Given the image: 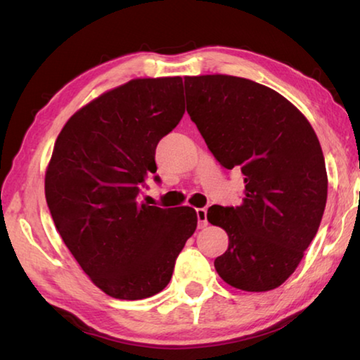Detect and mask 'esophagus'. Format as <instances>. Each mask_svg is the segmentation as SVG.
Returning a JSON list of instances; mask_svg holds the SVG:
<instances>
[{
	"label": "esophagus",
	"instance_id": "esophagus-1",
	"mask_svg": "<svg viewBox=\"0 0 360 360\" xmlns=\"http://www.w3.org/2000/svg\"><path fill=\"white\" fill-rule=\"evenodd\" d=\"M206 214H208V210L206 208H198L197 210V219H198V227L203 229L208 225V217H206Z\"/></svg>",
	"mask_w": 360,
	"mask_h": 360
}]
</instances>
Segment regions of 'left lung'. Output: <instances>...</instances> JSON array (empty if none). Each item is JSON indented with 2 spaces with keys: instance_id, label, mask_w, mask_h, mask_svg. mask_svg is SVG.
Returning <instances> with one entry per match:
<instances>
[{
  "instance_id": "8db88e82",
  "label": "left lung",
  "mask_w": 360,
  "mask_h": 360,
  "mask_svg": "<svg viewBox=\"0 0 360 360\" xmlns=\"http://www.w3.org/2000/svg\"><path fill=\"white\" fill-rule=\"evenodd\" d=\"M187 112L224 168L245 174L240 206L208 210L229 235L214 260L225 283L248 292L281 285L318 233L327 202L324 154L290 101L245 77H184Z\"/></svg>"
}]
</instances>
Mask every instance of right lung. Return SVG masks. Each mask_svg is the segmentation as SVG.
Instances as JSON below:
<instances>
[{
  "label": "right lung",
  "instance_id": "right-lung-1",
  "mask_svg": "<svg viewBox=\"0 0 360 360\" xmlns=\"http://www.w3.org/2000/svg\"><path fill=\"white\" fill-rule=\"evenodd\" d=\"M184 111L181 77L133 79L79 109L56 141L46 173L53 224L85 275L114 298L141 300L165 289L197 229L188 206L138 202L157 172L158 141Z\"/></svg>",
  "mask_w": 360,
  "mask_h": 360
}]
</instances>
